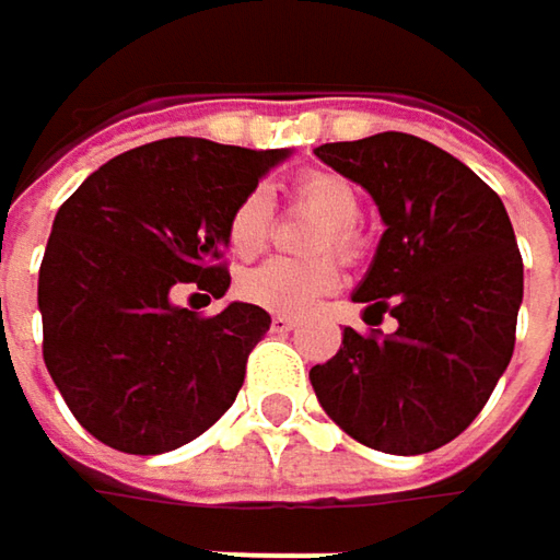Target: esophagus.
<instances>
[{"label": "esophagus", "mask_w": 560, "mask_h": 560, "mask_svg": "<svg viewBox=\"0 0 560 560\" xmlns=\"http://www.w3.org/2000/svg\"><path fill=\"white\" fill-rule=\"evenodd\" d=\"M294 327H298V320L288 317V314H276V317H272V330H276V334H288V330H294Z\"/></svg>", "instance_id": "1"}]
</instances>
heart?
<instances>
[{"mask_svg": "<svg viewBox=\"0 0 560 560\" xmlns=\"http://www.w3.org/2000/svg\"><path fill=\"white\" fill-rule=\"evenodd\" d=\"M294 203L311 210L324 220V230L314 240V249H334L340 256H353L357 236L353 220L360 217V194L357 187L330 171H307L291 187ZM272 233V200L266 190L246 194L230 220H226V246L236 259H253L266 249ZM337 284V269L327 259L317 262H291V259H269L249 269L240 279V294L266 311L276 314H304L317 298H324Z\"/></svg>", "mask_w": 560, "mask_h": 560, "instance_id": "obj_1", "label": "heart"}]
</instances>
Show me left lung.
<instances>
[{
    "label": "left lung",
    "instance_id": "left-lung-1",
    "mask_svg": "<svg viewBox=\"0 0 560 560\" xmlns=\"http://www.w3.org/2000/svg\"><path fill=\"white\" fill-rule=\"evenodd\" d=\"M314 155L360 184L386 233L353 291L395 330L343 327L334 360L311 370L320 408L360 444L428 454L487 405L515 347L522 256L503 200L444 149L380 132Z\"/></svg>",
    "mask_w": 560,
    "mask_h": 560
}]
</instances>
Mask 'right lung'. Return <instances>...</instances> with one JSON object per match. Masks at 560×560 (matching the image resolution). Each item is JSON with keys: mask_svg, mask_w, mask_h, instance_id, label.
<instances>
[{"mask_svg": "<svg viewBox=\"0 0 560 560\" xmlns=\"http://www.w3.org/2000/svg\"><path fill=\"white\" fill-rule=\"evenodd\" d=\"M288 155L162 139L109 159L63 200L38 272L45 366L96 441L165 454L236 401L272 317L246 301L197 317L174 294H226V220Z\"/></svg>", "mask_w": 560, "mask_h": 560, "instance_id": "right-lung-1", "label": "right lung"}]
</instances>
